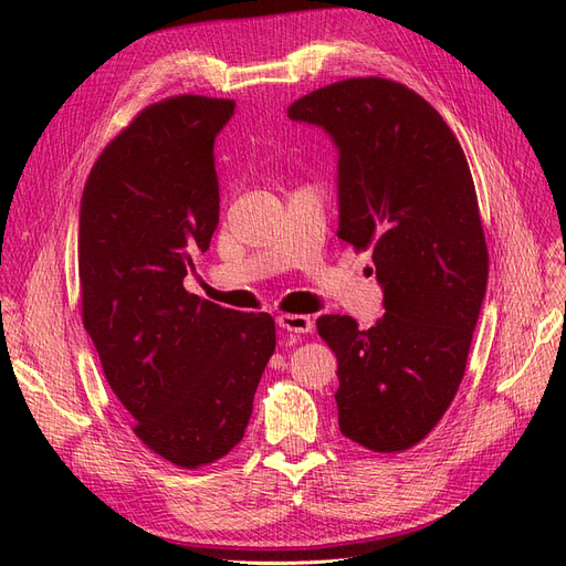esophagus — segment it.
Masks as SVG:
<instances>
[{"label": "esophagus", "instance_id": "esophagus-1", "mask_svg": "<svg viewBox=\"0 0 566 566\" xmlns=\"http://www.w3.org/2000/svg\"><path fill=\"white\" fill-rule=\"evenodd\" d=\"M277 326L289 331V333H310L312 331V319L305 315H280Z\"/></svg>", "mask_w": 566, "mask_h": 566}]
</instances>
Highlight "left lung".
I'll list each match as a JSON object with an SVG mask.
<instances>
[{"mask_svg": "<svg viewBox=\"0 0 566 566\" xmlns=\"http://www.w3.org/2000/svg\"><path fill=\"white\" fill-rule=\"evenodd\" d=\"M289 118L338 149V238L373 249L385 315L317 319L336 352L338 424L373 452L408 450L464 378L488 289V247L467 156L443 116L389 78H347L296 99Z\"/></svg>", "mask_w": 566, "mask_h": 566, "instance_id": "left-lung-1", "label": "left lung"}]
</instances>
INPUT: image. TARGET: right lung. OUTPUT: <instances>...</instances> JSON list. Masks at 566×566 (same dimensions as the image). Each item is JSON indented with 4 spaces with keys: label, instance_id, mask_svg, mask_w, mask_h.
Masks as SVG:
<instances>
[{
    "label": "right lung",
    "instance_id": "add662e5",
    "mask_svg": "<svg viewBox=\"0 0 566 566\" xmlns=\"http://www.w3.org/2000/svg\"><path fill=\"white\" fill-rule=\"evenodd\" d=\"M233 99L146 107L93 165L78 212L83 326L139 441L181 469L212 464L249 424L275 322L184 289L219 223L214 142Z\"/></svg>",
    "mask_w": 566,
    "mask_h": 566
}]
</instances>
